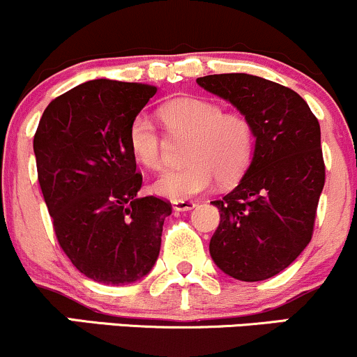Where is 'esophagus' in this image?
<instances>
[{
	"label": "esophagus",
	"mask_w": 357,
	"mask_h": 357,
	"mask_svg": "<svg viewBox=\"0 0 357 357\" xmlns=\"http://www.w3.org/2000/svg\"><path fill=\"white\" fill-rule=\"evenodd\" d=\"M194 207H195V202H192V200H174V209L178 212L192 211Z\"/></svg>",
	"instance_id": "esophagus-1"
}]
</instances>
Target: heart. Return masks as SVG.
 I'll return each instance as SVG.
<instances>
[{
    "label": "heart",
    "mask_w": 357,
    "mask_h": 357,
    "mask_svg": "<svg viewBox=\"0 0 357 357\" xmlns=\"http://www.w3.org/2000/svg\"><path fill=\"white\" fill-rule=\"evenodd\" d=\"M170 136H187L180 168L163 172L155 180V194L187 200L209 190L215 177L221 183L239 178L250 167L255 151V128L246 114L224 111L218 101L183 96L162 104L158 109ZM128 146L138 163L150 170L163 165V135L145 113H138L128 126Z\"/></svg>",
    "instance_id": "1"
}]
</instances>
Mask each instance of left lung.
<instances>
[{
	"mask_svg": "<svg viewBox=\"0 0 357 357\" xmlns=\"http://www.w3.org/2000/svg\"><path fill=\"white\" fill-rule=\"evenodd\" d=\"M197 84L253 123L251 165L234 190L212 202L221 222L209 251L226 275L261 282L290 266L312 239L326 183L320 125L297 92L268 79L215 74Z\"/></svg>",
	"mask_w": 357,
	"mask_h": 357,
	"instance_id": "obj_1",
	"label": "left lung"
}]
</instances>
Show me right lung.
<instances>
[{"label": "right lung", "instance_id": "right-lung-1", "mask_svg": "<svg viewBox=\"0 0 357 357\" xmlns=\"http://www.w3.org/2000/svg\"><path fill=\"white\" fill-rule=\"evenodd\" d=\"M157 87L94 79L43 111L33 151L54 231L72 265L104 285L138 282L157 261L172 204L138 197L128 126Z\"/></svg>", "mask_w": 357, "mask_h": 357}]
</instances>
